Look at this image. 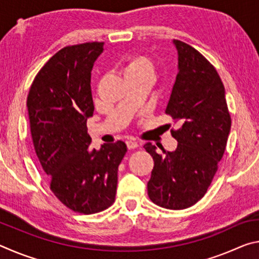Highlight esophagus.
<instances>
[{"instance_id": "1", "label": "esophagus", "mask_w": 259, "mask_h": 259, "mask_svg": "<svg viewBox=\"0 0 259 259\" xmlns=\"http://www.w3.org/2000/svg\"><path fill=\"white\" fill-rule=\"evenodd\" d=\"M126 146H128L129 150H135V148H137L139 145L137 142H135V140H126Z\"/></svg>"}]
</instances>
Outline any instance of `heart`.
<instances>
[{
	"mask_svg": "<svg viewBox=\"0 0 259 259\" xmlns=\"http://www.w3.org/2000/svg\"><path fill=\"white\" fill-rule=\"evenodd\" d=\"M155 66L152 59L146 56H135L126 61L123 68L124 76L147 75L154 77Z\"/></svg>",
	"mask_w": 259,
	"mask_h": 259,
	"instance_id": "b5f03b06",
	"label": "heart"
}]
</instances>
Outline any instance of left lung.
<instances>
[{
	"instance_id": "1",
	"label": "left lung",
	"mask_w": 259,
	"mask_h": 259,
	"mask_svg": "<svg viewBox=\"0 0 259 259\" xmlns=\"http://www.w3.org/2000/svg\"><path fill=\"white\" fill-rule=\"evenodd\" d=\"M178 69L165 114L182 126L171 130L176 151L144 145L154 161L147 193L153 203L179 210L203 198L224 155L231 115L216 68L194 48L174 40Z\"/></svg>"
}]
</instances>
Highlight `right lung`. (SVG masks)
<instances>
[{"mask_svg":"<svg viewBox=\"0 0 259 259\" xmlns=\"http://www.w3.org/2000/svg\"><path fill=\"white\" fill-rule=\"evenodd\" d=\"M104 42L67 46L47 61L27 96L30 134L52 193L74 212L91 214L115 201L117 169L126 145L90 150L87 120L94 114L91 69Z\"/></svg>","mask_w":259,"mask_h":259,"instance_id":"right-lung-1","label":"right lung"}]
</instances>
